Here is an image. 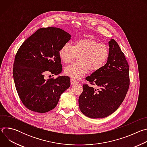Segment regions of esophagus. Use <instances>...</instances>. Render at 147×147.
<instances>
[{
  "mask_svg": "<svg viewBox=\"0 0 147 147\" xmlns=\"http://www.w3.org/2000/svg\"><path fill=\"white\" fill-rule=\"evenodd\" d=\"M70 83H71V85H74L75 84L77 83V81H76L75 79L71 78V79L70 80Z\"/></svg>",
  "mask_w": 147,
  "mask_h": 147,
  "instance_id": "obj_1",
  "label": "esophagus"
}]
</instances>
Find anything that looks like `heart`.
Returning <instances> with one entry per match:
<instances>
[{"label": "heart", "instance_id": "heart-1", "mask_svg": "<svg viewBox=\"0 0 147 147\" xmlns=\"http://www.w3.org/2000/svg\"><path fill=\"white\" fill-rule=\"evenodd\" d=\"M79 55L78 62L65 68V73L73 78L78 79L86 74L89 70L96 72L106 64L109 56L107 45L99 43L91 38H82L76 40L73 47L68 44L63 45L59 51L60 59L66 64Z\"/></svg>", "mask_w": 147, "mask_h": 147}]
</instances>
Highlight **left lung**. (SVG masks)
Listing matches in <instances>:
<instances>
[{"instance_id":"obj_1","label":"left lung","mask_w":147,"mask_h":147,"mask_svg":"<svg viewBox=\"0 0 147 147\" xmlns=\"http://www.w3.org/2000/svg\"><path fill=\"white\" fill-rule=\"evenodd\" d=\"M109 45V56L105 65L86 78L96 88L83 84L79 96L80 111L90 118H104L115 112L129 88V66L124 55L113 39Z\"/></svg>"}]
</instances>
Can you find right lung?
I'll list each match as a JSON object with an SVG mask.
<instances>
[{
    "label": "right lung",
    "instance_id": "obj_1",
    "mask_svg": "<svg viewBox=\"0 0 147 147\" xmlns=\"http://www.w3.org/2000/svg\"><path fill=\"white\" fill-rule=\"evenodd\" d=\"M71 35L56 27L41 28L28 38L15 56L13 70L19 98L28 109L46 113L54 109L61 94L70 86L68 77L48 80L45 74L57 75L62 71L60 48Z\"/></svg>",
    "mask_w": 147,
    "mask_h": 147
}]
</instances>
